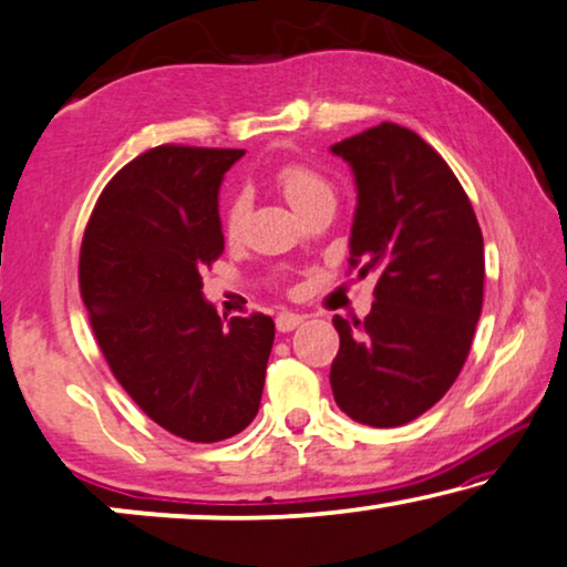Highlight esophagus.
I'll use <instances>...</instances> for the list:
<instances>
[{
  "mask_svg": "<svg viewBox=\"0 0 567 567\" xmlns=\"http://www.w3.org/2000/svg\"><path fill=\"white\" fill-rule=\"evenodd\" d=\"M300 323H302L300 313H280V316H277V331H282V333L298 329Z\"/></svg>",
  "mask_w": 567,
  "mask_h": 567,
  "instance_id": "1",
  "label": "esophagus"
}]
</instances>
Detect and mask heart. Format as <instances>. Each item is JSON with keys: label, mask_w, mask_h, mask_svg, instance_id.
Segmentation results:
<instances>
[{"label": "heart", "mask_w": 567, "mask_h": 567, "mask_svg": "<svg viewBox=\"0 0 567 567\" xmlns=\"http://www.w3.org/2000/svg\"><path fill=\"white\" fill-rule=\"evenodd\" d=\"M277 187L282 189L285 200L292 205L295 213H306L310 205L321 200H333V189L321 174L300 164H287L277 172ZM246 213H249V203L244 195H236L226 210V230L230 238H236L244 230Z\"/></svg>", "instance_id": "heart-1"}]
</instances>
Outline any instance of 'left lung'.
Segmentation results:
<instances>
[{
  "instance_id": "1",
  "label": "left lung",
  "mask_w": 567,
  "mask_h": 567,
  "mask_svg": "<svg viewBox=\"0 0 567 567\" xmlns=\"http://www.w3.org/2000/svg\"><path fill=\"white\" fill-rule=\"evenodd\" d=\"M354 174L349 265L378 272L364 321L333 316V401L367 426H403L457 380L483 308V234L450 166L409 127L333 143Z\"/></svg>"
}]
</instances>
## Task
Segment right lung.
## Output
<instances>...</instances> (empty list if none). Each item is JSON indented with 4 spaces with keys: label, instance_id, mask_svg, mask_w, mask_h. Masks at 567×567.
<instances>
[{
    "label": "right lung",
    "instance_id": "obj_1",
    "mask_svg": "<svg viewBox=\"0 0 567 567\" xmlns=\"http://www.w3.org/2000/svg\"><path fill=\"white\" fill-rule=\"evenodd\" d=\"M241 148L156 146L110 179L86 223L79 287L110 370L151 421L220 442L259 411L275 321H223L203 269L223 254L218 193Z\"/></svg>",
    "mask_w": 567,
    "mask_h": 567
}]
</instances>
